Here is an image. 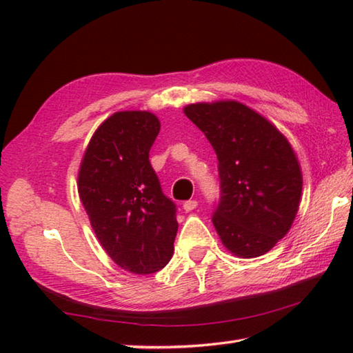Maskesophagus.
Listing matches in <instances>:
<instances>
[{"label": "esophagus", "instance_id": "esophagus-1", "mask_svg": "<svg viewBox=\"0 0 353 353\" xmlns=\"http://www.w3.org/2000/svg\"><path fill=\"white\" fill-rule=\"evenodd\" d=\"M196 207H198V201H194V199H190V201H187V202H183V210H185V212L194 210Z\"/></svg>", "mask_w": 353, "mask_h": 353}]
</instances>
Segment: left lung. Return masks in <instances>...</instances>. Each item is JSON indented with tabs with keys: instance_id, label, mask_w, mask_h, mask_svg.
<instances>
[{
	"instance_id": "8db88e82",
	"label": "left lung",
	"mask_w": 353,
	"mask_h": 353,
	"mask_svg": "<svg viewBox=\"0 0 353 353\" xmlns=\"http://www.w3.org/2000/svg\"><path fill=\"white\" fill-rule=\"evenodd\" d=\"M183 112L216 152L221 193L212 221L221 241L241 259L266 254L288 234L301 202L302 171L288 140L238 101Z\"/></svg>"
}]
</instances>
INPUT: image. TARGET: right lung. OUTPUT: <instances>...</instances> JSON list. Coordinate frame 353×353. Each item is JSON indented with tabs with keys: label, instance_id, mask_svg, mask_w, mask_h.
Segmentation results:
<instances>
[{
	"label": "right lung",
	"instance_id": "1",
	"mask_svg": "<svg viewBox=\"0 0 353 353\" xmlns=\"http://www.w3.org/2000/svg\"><path fill=\"white\" fill-rule=\"evenodd\" d=\"M160 130L151 112L109 117L93 134L77 174V191L107 255L132 274H154L174 252L176 204L149 162Z\"/></svg>",
	"mask_w": 353,
	"mask_h": 353
}]
</instances>
